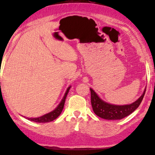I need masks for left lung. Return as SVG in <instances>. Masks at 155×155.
<instances>
[{
    "label": "left lung",
    "mask_w": 155,
    "mask_h": 155,
    "mask_svg": "<svg viewBox=\"0 0 155 155\" xmlns=\"http://www.w3.org/2000/svg\"><path fill=\"white\" fill-rule=\"evenodd\" d=\"M90 90L91 93V104L93 112L100 118L107 120H120L133 113L140 106L146 93L145 89L142 96L134 103L129 105L119 106L104 102L91 88Z\"/></svg>",
    "instance_id": "left-lung-1"
}]
</instances>
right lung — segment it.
Masks as SVG:
<instances>
[{"label": "right lung", "instance_id": "right-lung-1", "mask_svg": "<svg viewBox=\"0 0 155 155\" xmlns=\"http://www.w3.org/2000/svg\"><path fill=\"white\" fill-rule=\"evenodd\" d=\"M71 88V87H69L68 88L67 91H66L65 94L62 98V101H61L60 104L58 105L57 108L54 110V111L51 112V113L46 114V115H42L41 117H39V118H28V120H32V121L35 122H38V123H46V122H50L52 121V120H55L56 118H58L59 115H60L61 113H62V110H63L64 107V101H65V98L67 97L68 93V91Z\"/></svg>", "mask_w": 155, "mask_h": 155}]
</instances>
